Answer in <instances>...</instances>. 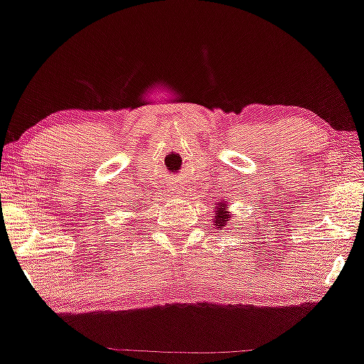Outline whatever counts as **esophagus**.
I'll use <instances>...</instances> for the list:
<instances>
[{
	"label": "esophagus",
	"instance_id": "obj_1",
	"mask_svg": "<svg viewBox=\"0 0 364 364\" xmlns=\"http://www.w3.org/2000/svg\"><path fill=\"white\" fill-rule=\"evenodd\" d=\"M173 191H178V190H176V188H173Z\"/></svg>",
	"mask_w": 364,
	"mask_h": 364
}]
</instances>
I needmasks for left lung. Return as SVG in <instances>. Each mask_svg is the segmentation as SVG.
<instances>
[{"mask_svg":"<svg viewBox=\"0 0 364 364\" xmlns=\"http://www.w3.org/2000/svg\"><path fill=\"white\" fill-rule=\"evenodd\" d=\"M228 203L225 202H219L217 203V210H215V220H214V225H219V228H223L228 223L229 219H231V212L228 210Z\"/></svg>","mask_w":364,"mask_h":364,"instance_id":"8db88e82","label":"left lung"}]
</instances>
